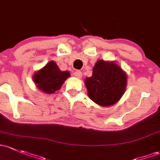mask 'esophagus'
<instances>
[{
  "label": "esophagus",
  "mask_w": 160,
  "mask_h": 160,
  "mask_svg": "<svg viewBox=\"0 0 160 160\" xmlns=\"http://www.w3.org/2000/svg\"><path fill=\"white\" fill-rule=\"evenodd\" d=\"M74 76L76 77L77 78L80 79V78H81V77H82V76H83V75H82V72L80 71H75V72H74Z\"/></svg>",
  "instance_id": "34e87169"
}]
</instances>
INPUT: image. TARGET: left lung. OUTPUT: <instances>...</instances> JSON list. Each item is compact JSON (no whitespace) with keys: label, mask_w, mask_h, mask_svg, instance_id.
<instances>
[{"label":"left lung","mask_w":160,"mask_h":160,"mask_svg":"<svg viewBox=\"0 0 160 160\" xmlns=\"http://www.w3.org/2000/svg\"><path fill=\"white\" fill-rule=\"evenodd\" d=\"M128 76L114 61L99 60L92 68V75L84 80L87 94L100 106H111L117 103L125 92Z\"/></svg>","instance_id":"8db88e82"}]
</instances>
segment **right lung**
<instances>
[{"mask_svg": "<svg viewBox=\"0 0 160 160\" xmlns=\"http://www.w3.org/2000/svg\"><path fill=\"white\" fill-rule=\"evenodd\" d=\"M71 74L68 71H61L54 61H50L33 74V81L40 91L46 94L54 93Z\"/></svg>", "mask_w": 160, "mask_h": 160, "instance_id": "1", "label": "right lung"}]
</instances>
